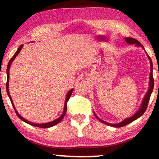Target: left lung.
I'll return each instance as SVG.
<instances>
[{
	"mask_svg": "<svg viewBox=\"0 0 159 159\" xmlns=\"http://www.w3.org/2000/svg\"><path fill=\"white\" fill-rule=\"evenodd\" d=\"M125 41L126 43H129V44H135L136 46H138V47H142L143 49H145L144 47L143 46V45L141 44V43L135 39L134 38H125ZM145 53H147V52H145ZM148 57V59L150 60V64H151V73H150V82H149V88H148V90L147 91L146 94H145L144 98H143V101H142V103H141V106L140 108H139V110L137 111L135 114H134L133 116L129 117V118L125 119V120L121 121L120 123H118V124H110V123H108V122H106V121H104L103 120H101V119H99L98 117L96 116V114H95V116L96 118L98 119L101 121V122H103V124H106V125H109V126H111V127H124V126L128 125V124L132 122V121L136 120L137 119H138L139 117H140L142 115L144 114L145 110L147 109V107H148V102H149V100H150V98H151V95L152 92H153V86H154V80H153V63H152V61H151V58H150V56H148V54H147Z\"/></svg>",
	"mask_w": 159,
	"mask_h": 159,
	"instance_id": "obj_1",
	"label": "left lung"
}]
</instances>
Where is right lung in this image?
<instances>
[{
  "instance_id": "add662e5",
  "label": "right lung",
  "mask_w": 159,
  "mask_h": 159,
  "mask_svg": "<svg viewBox=\"0 0 159 159\" xmlns=\"http://www.w3.org/2000/svg\"><path fill=\"white\" fill-rule=\"evenodd\" d=\"M23 47V45H20V46L19 47L18 50H17L16 53H15V54L14 56H13V57L11 58L9 62H8V66H7V69H6V74H7V82H6V92H7V94L8 95V97H9L10 98V101L11 102V104L13 106V107H14V110H15V112H16V114L17 116H18V117L19 119H21V120H22L23 121H25V122L29 124V125H32V126H34V127H41V128H49V127H53V126L57 125L58 123H59L62 120L63 118H64L65 114H66V109H67V102H68L69 99L70 98V96L72 94V91H73V89H71V90H70L69 91L68 93H67L66 94V99H65V103H64V111H63V113L61 115L60 117H58V118L57 119H56V120L54 121H51V122H48V123H44V124H34V123H32V122H30V121H27V119H25V118H23L22 116H20V115L19 114V113L17 112V111L16 110V108H15V106L14 105V103H13V101L11 99V97L10 95V93H9V90H8V83H9V69H10V67H11V65L13 61H14L15 59V58L16 57V56L18 55V54L19 53V52L21 51V48H22Z\"/></svg>"
}]
</instances>
